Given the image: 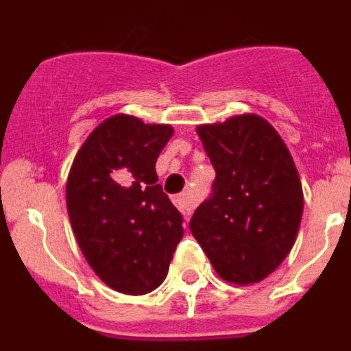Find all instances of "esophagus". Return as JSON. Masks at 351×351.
<instances>
[{
  "label": "esophagus",
  "mask_w": 351,
  "mask_h": 351,
  "mask_svg": "<svg viewBox=\"0 0 351 351\" xmlns=\"http://www.w3.org/2000/svg\"><path fill=\"white\" fill-rule=\"evenodd\" d=\"M173 204H176V207H178V209L184 214L186 218H188V216L191 214V210L195 209V200L190 193L178 195V197L173 198Z\"/></svg>",
  "instance_id": "34e87169"
}]
</instances>
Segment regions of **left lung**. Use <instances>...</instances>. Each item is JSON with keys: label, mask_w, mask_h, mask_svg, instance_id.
Wrapping results in <instances>:
<instances>
[{"label": "left lung", "mask_w": 351, "mask_h": 351, "mask_svg": "<svg viewBox=\"0 0 351 351\" xmlns=\"http://www.w3.org/2000/svg\"><path fill=\"white\" fill-rule=\"evenodd\" d=\"M216 170L213 197L198 206L190 230L228 283H258L295 244L304 210L299 172L280 133L253 112L198 125Z\"/></svg>", "instance_id": "8db88e82"}]
</instances>
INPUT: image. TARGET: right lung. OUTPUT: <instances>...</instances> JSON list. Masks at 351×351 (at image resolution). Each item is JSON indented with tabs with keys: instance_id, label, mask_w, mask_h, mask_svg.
<instances>
[{
	"instance_id": "add662e5",
	"label": "right lung",
	"mask_w": 351,
	"mask_h": 351,
	"mask_svg": "<svg viewBox=\"0 0 351 351\" xmlns=\"http://www.w3.org/2000/svg\"><path fill=\"white\" fill-rule=\"evenodd\" d=\"M172 135L170 125L116 114L89 133L68 172L77 244L95 274L119 293L156 290L184 234L154 169Z\"/></svg>"
}]
</instances>
